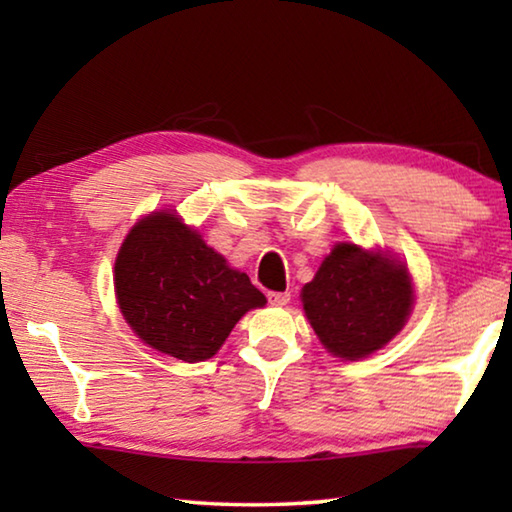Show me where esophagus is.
<instances>
[{
  "mask_svg": "<svg viewBox=\"0 0 512 512\" xmlns=\"http://www.w3.org/2000/svg\"><path fill=\"white\" fill-rule=\"evenodd\" d=\"M289 300H291L289 291H271V293H268V302H271V305H275V307L289 305Z\"/></svg>",
  "mask_w": 512,
  "mask_h": 512,
  "instance_id": "esophagus-1",
  "label": "esophagus"
}]
</instances>
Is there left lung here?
Returning <instances> with one entry per match:
<instances>
[{
  "instance_id": "1",
  "label": "left lung",
  "mask_w": 512,
  "mask_h": 512,
  "mask_svg": "<svg viewBox=\"0 0 512 512\" xmlns=\"http://www.w3.org/2000/svg\"><path fill=\"white\" fill-rule=\"evenodd\" d=\"M300 298L320 343L348 361L368 357L400 334L415 300L402 262L348 241L332 248Z\"/></svg>"
}]
</instances>
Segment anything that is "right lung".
Listing matches in <instances>:
<instances>
[{
    "mask_svg": "<svg viewBox=\"0 0 512 512\" xmlns=\"http://www.w3.org/2000/svg\"><path fill=\"white\" fill-rule=\"evenodd\" d=\"M115 293L137 339L187 363L214 357L239 318L266 305L246 273L167 210L144 216L126 235Z\"/></svg>",
    "mask_w": 512,
    "mask_h": 512,
    "instance_id": "1",
    "label": "right lung"
}]
</instances>
